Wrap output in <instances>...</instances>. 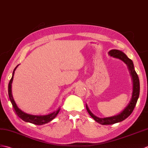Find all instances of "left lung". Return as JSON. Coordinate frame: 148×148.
Segmentation results:
<instances>
[{
    "label": "left lung",
    "mask_w": 148,
    "mask_h": 148,
    "mask_svg": "<svg viewBox=\"0 0 148 148\" xmlns=\"http://www.w3.org/2000/svg\"><path fill=\"white\" fill-rule=\"evenodd\" d=\"M109 54L111 56H113L114 58H119L120 60H122L124 63H125L128 67H129V70L130 71L131 75H132V80H133V93H132V97L131 99L130 103L129 105L125 108L122 112L120 114H118L116 116L108 117V118H104V119H100L92 113L88 108L86 106L87 110L88 113H89L90 115L93 118L95 121L99 123L102 125H111L114 124L118 122H120V121L126 119L127 117H129L130 114L132 113V111L135 108L137 99H138L139 96V92H140V83H139V79L137 75V73L134 70V66L132 61L128 58L127 56L123 52H121L119 50H116V49H113L109 52Z\"/></svg>",
    "instance_id": "8db88e82"
}]
</instances>
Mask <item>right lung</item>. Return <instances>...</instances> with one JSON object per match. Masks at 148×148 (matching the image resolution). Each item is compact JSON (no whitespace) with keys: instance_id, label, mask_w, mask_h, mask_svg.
Here are the masks:
<instances>
[{"instance_id":"add662e5","label":"right lung","mask_w":148,"mask_h":148,"mask_svg":"<svg viewBox=\"0 0 148 148\" xmlns=\"http://www.w3.org/2000/svg\"><path fill=\"white\" fill-rule=\"evenodd\" d=\"M18 66H16L14 71H13L12 73V76L11 79L10 80L9 83L8 85V94H9V97L10 99V101H11L12 105L13 106V108L15 111V112L16 114L20 118L21 120H23L25 121H27V122H29L32 123H34L35 125H43L45 123H47L49 121H51L52 120H53L54 118L57 116V114H58L59 111H60V109H59L56 111H54V112L52 113L51 114H47V115H44V116H35V115H31V114H28L25 113L24 112H23L19 108L16 106V104L15 103V102L13 99V97L12 96V92H11V84L12 82V80H13V77H14V71L16 70V68L18 67Z\"/></svg>"}]
</instances>
